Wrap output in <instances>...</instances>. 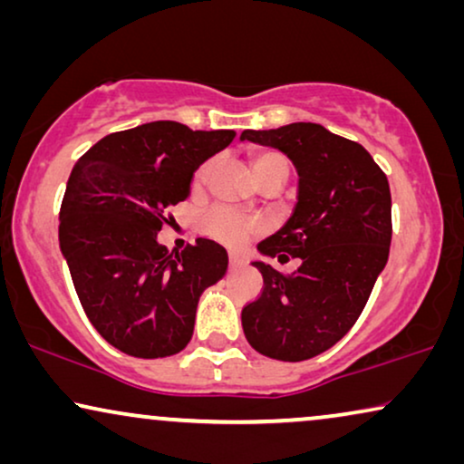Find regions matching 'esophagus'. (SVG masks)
I'll use <instances>...</instances> for the list:
<instances>
[{
  "label": "esophagus",
  "mask_w": 464,
  "mask_h": 464,
  "mask_svg": "<svg viewBox=\"0 0 464 464\" xmlns=\"http://www.w3.org/2000/svg\"><path fill=\"white\" fill-rule=\"evenodd\" d=\"M245 264V259L238 256V253H230V268L232 270H237V268H240V266Z\"/></svg>",
  "instance_id": "1"
}]
</instances>
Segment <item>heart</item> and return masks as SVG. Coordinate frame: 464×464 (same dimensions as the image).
<instances>
[{"label":"heart","instance_id":"b5f03b06","mask_svg":"<svg viewBox=\"0 0 464 464\" xmlns=\"http://www.w3.org/2000/svg\"><path fill=\"white\" fill-rule=\"evenodd\" d=\"M211 169L213 164L207 162L196 170L194 175L196 186H200V183H205L208 179ZM253 170H256L257 179H262V177L272 173V170H289V167L283 156L275 154V151H262V154L253 156ZM200 227L207 237L218 238L221 243L240 245L245 238H249L251 234L259 232L262 224H259L257 219L249 218V215L234 211V208L219 207V208H213V211H208L205 218L200 219Z\"/></svg>","mask_w":464,"mask_h":464}]
</instances>
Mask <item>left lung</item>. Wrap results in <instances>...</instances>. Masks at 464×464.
<instances>
[{"label": "left lung", "instance_id": "obj_1", "mask_svg": "<svg viewBox=\"0 0 464 464\" xmlns=\"http://www.w3.org/2000/svg\"><path fill=\"white\" fill-rule=\"evenodd\" d=\"M283 151L297 170V202L281 230L257 245L264 257L300 259L283 276L251 262L264 291L243 308V332L257 353L276 361H306L346 335L365 308L391 249V189L363 145L325 126L294 122L243 130L240 141Z\"/></svg>", "mask_w": 464, "mask_h": 464}]
</instances>
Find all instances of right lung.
<instances>
[{"label":"right lung","mask_w":464,"mask_h":464,"mask_svg":"<svg viewBox=\"0 0 464 464\" xmlns=\"http://www.w3.org/2000/svg\"><path fill=\"white\" fill-rule=\"evenodd\" d=\"M234 137L156 120L111 132L75 162L59 246L86 316L118 351L170 357L192 340L196 306L224 278L227 253L208 238L169 253L158 232L167 208L192 192L200 164Z\"/></svg>","instance_id":"obj_1"}]
</instances>
